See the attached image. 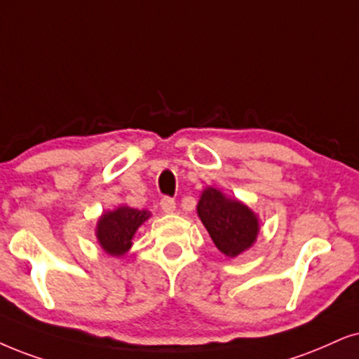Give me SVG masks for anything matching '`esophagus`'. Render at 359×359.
Listing matches in <instances>:
<instances>
[{
    "label": "esophagus",
    "instance_id": "esophagus-1",
    "mask_svg": "<svg viewBox=\"0 0 359 359\" xmlns=\"http://www.w3.org/2000/svg\"><path fill=\"white\" fill-rule=\"evenodd\" d=\"M161 208L165 213H172V212L175 210V201L172 197H164L161 201Z\"/></svg>",
    "mask_w": 359,
    "mask_h": 359
}]
</instances>
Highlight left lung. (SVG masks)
<instances>
[{
    "instance_id": "left-lung-1",
    "label": "left lung",
    "mask_w": 359,
    "mask_h": 359,
    "mask_svg": "<svg viewBox=\"0 0 359 359\" xmlns=\"http://www.w3.org/2000/svg\"><path fill=\"white\" fill-rule=\"evenodd\" d=\"M202 224L222 253L237 257L252 247L258 233V220L242 202L226 198L217 189L203 190L197 205Z\"/></svg>"
}]
</instances>
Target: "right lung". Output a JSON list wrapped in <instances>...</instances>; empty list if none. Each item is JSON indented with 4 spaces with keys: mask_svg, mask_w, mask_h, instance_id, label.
I'll use <instances>...</instances> for the list:
<instances>
[{
    "mask_svg": "<svg viewBox=\"0 0 359 359\" xmlns=\"http://www.w3.org/2000/svg\"><path fill=\"white\" fill-rule=\"evenodd\" d=\"M149 219L147 210L119 207L102 213L97 224V240L109 255H124L133 245L135 230Z\"/></svg>",
    "mask_w": 359,
    "mask_h": 359,
    "instance_id": "obj_1",
    "label": "right lung"
}]
</instances>
